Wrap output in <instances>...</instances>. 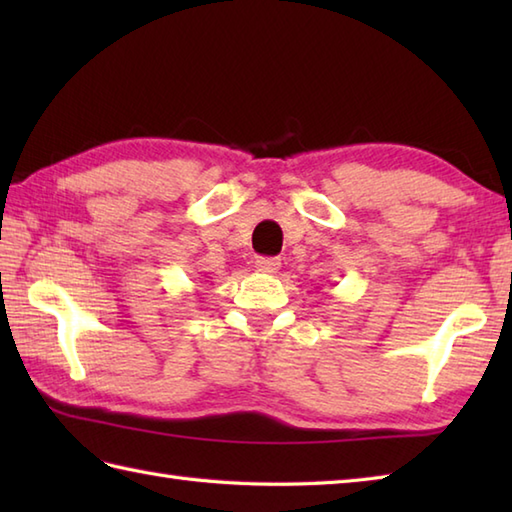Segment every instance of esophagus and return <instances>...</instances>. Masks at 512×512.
Listing matches in <instances>:
<instances>
[{
    "label": "esophagus",
    "mask_w": 512,
    "mask_h": 512,
    "mask_svg": "<svg viewBox=\"0 0 512 512\" xmlns=\"http://www.w3.org/2000/svg\"><path fill=\"white\" fill-rule=\"evenodd\" d=\"M255 266H257L259 273L275 275L277 270L281 268V259L279 257H257L255 259Z\"/></svg>",
    "instance_id": "34e87169"
}]
</instances>
